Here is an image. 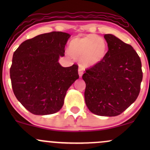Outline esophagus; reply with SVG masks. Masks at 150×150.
<instances>
[{
  "mask_svg": "<svg viewBox=\"0 0 150 150\" xmlns=\"http://www.w3.org/2000/svg\"><path fill=\"white\" fill-rule=\"evenodd\" d=\"M83 70H84V68H83V66H82V65H79L78 73H79V75H80V77L82 76V74H83Z\"/></svg>",
  "mask_w": 150,
  "mask_h": 150,
  "instance_id": "34e87169",
  "label": "esophagus"
}]
</instances>
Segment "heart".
Masks as SVG:
<instances>
[{"instance_id":"1","label":"heart","mask_w":150,"mask_h":150,"mask_svg":"<svg viewBox=\"0 0 150 150\" xmlns=\"http://www.w3.org/2000/svg\"><path fill=\"white\" fill-rule=\"evenodd\" d=\"M68 51L73 57L81 61L85 67L95 65L104 58L106 44L101 38L89 34L82 38H75L70 42Z\"/></svg>"}]
</instances>
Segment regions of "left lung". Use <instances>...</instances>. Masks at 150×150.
<instances>
[{
    "label": "left lung",
    "instance_id": "obj_1",
    "mask_svg": "<svg viewBox=\"0 0 150 150\" xmlns=\"http://www.w3.org/2000/svg\"><path fill=\"white\" fill-rule=\"evenodd\" d=\"M108 50L100 62L85 70V99L91 112L120 115L136 100L142 80V63L131 45L112 35L104 36Z\"/></svg>",
    "mask_w": 150,
    "mask_h": 150
}]
</instances>
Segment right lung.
Returning <instances> with one entry per match:
<instances>
[{"instance_id": "right-lung-1", "label": "right lung", "mask_w": 150, "mask_h": 150, "mask_svg": "<svg viewBox=\"0 0 150 150\" xmlns=\"http://www.w3.org/2000/svg\"><path fill=\"white\" fill-rule=\"evenodd\" d=\"M70 37L61 32L40 34L22 42L13 53L10 69L13 92L33 114L59 111L68 89L79 78L77 64L64 68L58 62Z\"/></svg>"}]
</instances>
